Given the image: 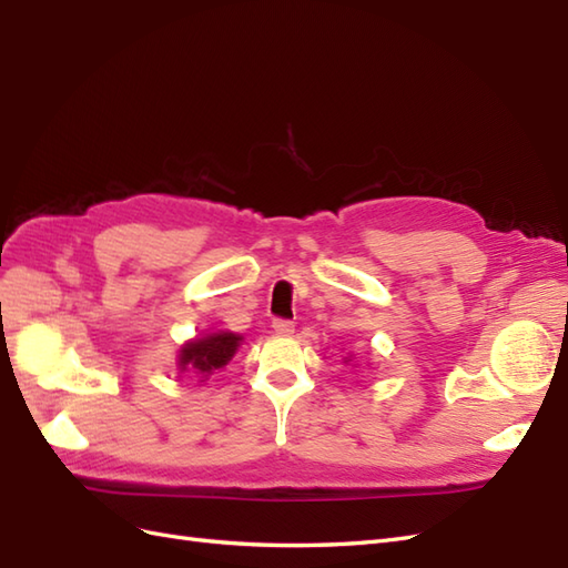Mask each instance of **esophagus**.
Segmentation results:
<instances>
[{"label":"esophagus","instance_id":"34e87169","mask_svg":"<svg viewBox=\"0 0 568 568\" xmlns=\"http://www.w3.org/2000/svg\"><path fill=\"white\" fill-rule=\"evenodd\" d=\"M294 322H291V320H274L272 322V329L274 332H277V334H282V336H288V334H294Z\"/></svg>","mask_w":568,"mask_h":568}]
</instances>
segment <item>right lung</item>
Segmentation results:
<instances>
[{"instance_id":"add662e5","label":"right lung","mask_w":568,"mask_h":568,"mask_svg":"<svg viewBox=\"0 0 568 568\" xmlns=\"http://www.w3.org/2000/svg\"><path fill=\"white\" fill-rule=\"evenodd\" d=\"M239 343H242V336H236L232 332H217L196 338L192 343H186L180 351V367L209 376L230 363L239 348Z\"/></svg>"}]
</instances>
